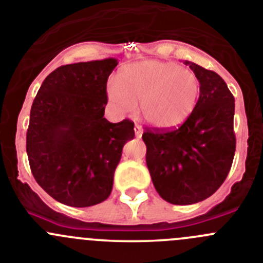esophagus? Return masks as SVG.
<instances>
[{
  "mask_svg": "<svg viewBox=\"0 0 263 263\" xmlns=\"http://www.w3.org/2000/svg\"><path fill=\"white\" fill-rule=\"evenodd\" d=\"M135 135H136V137H141L143 136V128H141V126H139V124H135Z\"/></svg>",
  "mask_w": 263,
  "mask_h": 263,
  "instance_id": "obj_1",
  "label": "esophagus"
}]
</instances>
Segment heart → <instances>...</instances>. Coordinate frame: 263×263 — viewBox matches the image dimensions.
Wrapping results in <instances>:
<instances>
[{"label": "heart", "mask_w": 263, "mask_h": 263, "mask_svg": "<svg viewBox=\"0 0 263 263\" xmlns=\"http://www.w3.org/2000/svg\"><path fill=\"white\" fill-rule=\"evenodd\" d=\"M201 92L200 80L173 62L141 61L118 72L107 97L118 111L128 114L140 104V115L157 129H174L192 115Z\"/></svg>", "instance_id": "heart-1"}]
</instances>
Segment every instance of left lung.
Segmentation results:
<instances>
[{
    "mask_svg": "<svg viewBox=\"0 0 263 263\" xmlns=\"http://www.w3.org/2000/svg\"><path fill=\"white\" fill-rule=\"evenodd\" d=\"M200 80L195 111L178 129L146 131V166L157 192L174 205L210 197L234 161L235 98L217 72L185 61Z\"/></svg>",
    "mask_w": 263,
    "mask_h": 263,
    "instance_id": "left-lung-1",
    "label": "left lung"
}]
</instances>
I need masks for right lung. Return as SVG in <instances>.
Masks as SVG:
<instances>
[{"label": "right lung", "mask_w": 263, "mask_h": 263, "mask_svg": "<svg viewBox=\"0 0 263 263\" xmlns=\"http://www.w3.org/2000/svg\"><path fill=\"white\" fill-rule=\"evenodd\" d=\"M115 58L71 63L49 73L33 100L27 156L37 184L58 202L97 205L110 196L134 123L104 118Z\"/></svg>", "instance_id": "add662e5"}]
</instances>
